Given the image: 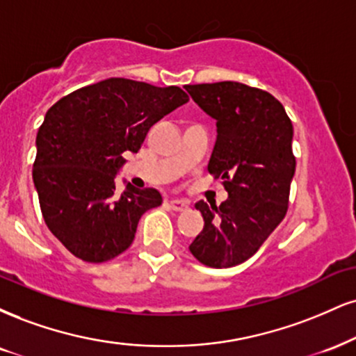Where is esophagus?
I'll list each match as a JSON object with an SVG mask.
<instances>
[{"mask_svg":"<svg viewBox=\"0 0 356 356\" xmlns=\"http://www.w3.org/2000/svg\"><path fill=\"white\" fill-rule=\"evenodd\" d=\"M169 205H170V209L175 212H184L189 209V202H186V200H179V199H172L169 202Z\"/></svg>","mask_w":356,"mask_h":356,"instance_id":"1","label":"esophagus"}]
</instances>
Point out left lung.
Here are the masks:
<instances>
[{"mask_svg":"<svg viewBox=\"0 0 356 356\" xmlns=\"http://www.w3.org/2000/svg\"><path fill=\"white\" fill-rule=\"evenodd\" d=\"M217 121L209 172L222 179L229 199L199 200L202 232L189 245L200 264L227 268L245 262L284 220L295 174L293 126L270 92L234 81L186 86Z\"/></svg>","mask_w":356,"mask_h":356,"instance_id":"1","label":"left lung"}]
</instances>
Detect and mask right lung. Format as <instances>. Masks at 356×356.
Segmentation results:
<instances>
[{
	"label": "right lung",
	"mask_w": 356,
	"mask_h": 356,
	"mask_svg": "<svg viewBox=\"0 0 356 356\" xmlns=\"http://www.w3.org/2000/svg\"><path fill=\"white\" fill-rule=\"evenodd\" d=\"M187 101L177 86L109 78L51 106L36 136L33 181L42 219L72 255L102 264L129 248L143 213L162 197L131 184L115 191L122 154L139 151L154 124Z\"/></svg>",
	"instance_id": "1"
}]
</instances>
